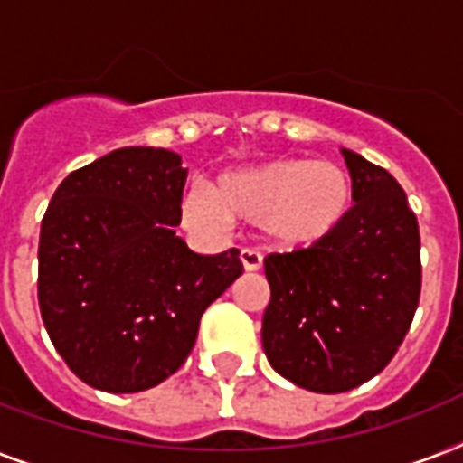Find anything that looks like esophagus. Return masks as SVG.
Instances as JSON below:
<instances>
[{
    "instance_id": "esophagus-1",
    "label": "esophagus",
    "mask_w": 463,
    "mask_h": 463,
    "mask_svg": "<svg viewBox=\"0 0 463 463\" xmlns=\"http://www.w3.org/2000/svg\"><path fill=\"white\" fill-rule=\"evenodd\" d=\"M240 260H242V267L245 271H260L261 269V254L252 247H245L242 252H240Z\"/></svg>"
}]
</instances>
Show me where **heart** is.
Returning a JSON list of instances; mask_svg holds the SVG:
<instances>
[{
    "mask_svg": "<svg viewBox=\"0 0 463 463\" xmlns=\"http://www.w3.org/2000/svg\"><path fill=\"white\" fill-rule=\"evenodd\" d=\"M209 203L218 216L261 223L279 245H317L348 216L353 180L334 160L279 158L223 175L211 187ZM189 213L203 218L211 211L192 203Z\"/></svg>",
    "mask_w": 463,
    "mask_h": 463,
    "instance_id": "1",
    "label": "heart"
}]
</instances>
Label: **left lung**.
I'll use <instances>...</instances> for the list:
<instances>
[{
  "mask_svg": "<svg viewBox=\"0 0 463 463\" xmlns=\"http://www.w3.org/2000/svg\"><path fill=\"white\" fill-rule=\"evenodd\" d=\"M353 206L329 238L269 254L271 300L261 344L276 373L317 394H341L382 373L420 298V232L402 184L344 148Z\"/></svg>",
  "mask_w": 463,
  "mask_h": 463,
  "instance_id": "obj_1",
  "label": "left lung"
}]
</instances>
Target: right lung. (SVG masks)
Masks as SVG:
<instances>
[{
	"label": "right lung",
	"instance_id": "add662e5",
	"mask_svg": "<svg viewBox=\"0 0 463 463\" xmlns=\"http://www.w3.org/2000/svg\"><path fill=\"white\" fill-rule=\"evenodd\" d=\"M187 170L173 151L118 148L64 177L40 225V315L69 370L110 394L144 392L194 348L199 319L242 274L240 252L175 235Z\"/></svg>",
	"mask_w": 463,
	"mask_h": 463
}]
</instances>
